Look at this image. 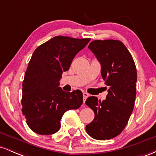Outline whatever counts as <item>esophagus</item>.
Listing matches in <instances>:
<instances>
[{"instance_id": "1", "label": "esophagus", "mask_w": 156, "mask_h": 156, "mask_svg": "<svg viewBox=\"0 0 156 156\" xmlns=\"http://www.w3.org/2000/svg\"><path fill=\"white\" fill-rule=\"evenodd\" d=\"M83 103H85L86 100L87 99V98H88V97L89 96V94H88V93H87V92H84L83 94Z\"/></svg>"}]
</instances>
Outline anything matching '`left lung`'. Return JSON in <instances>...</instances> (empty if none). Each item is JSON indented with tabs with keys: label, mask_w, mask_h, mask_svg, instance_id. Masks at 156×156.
Listing matches in <instances>:
<instances>
[{
	"label": "left lung",
	"mask_w": 156,
	"mask_h": 156,
	"mask_svg": "<svg viewBox=\"0 0 156 156\" xmlns=\"http://www.w3.org/2000/svg\"><path fill=\"white\" fill-rule=\"evenodd\" d=\"M88 48L101 63V76L109 89L104 101H98L94 96L86 101L94 113L86 130L93 139H111L122 131L133 110L136 68L131 54L120 41L94 40Z\"/></svg>",
	"instance_id": "8db88e82"
}]
</instances>
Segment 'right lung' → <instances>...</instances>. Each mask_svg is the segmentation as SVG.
Instances as JSON below:
<instances>
[{
    "instance_id": "add662e5",
    "label": "right lung",
    "mask_w": 156,
    "mask_h": 156,
    "mask_svg": "<svg viewBox=\"0 0 156 156\" xmlns=\"http://www.w3.org/2000/svg\"><path fill=\"white\" fill-rule=\"evenodd\" d=\"M89 41L57 36L34 52L25 73L21 101L23 114L34 132L56 133L64 113L82 105L81 91L66 92L58 85L62 73L69 69L74 57Z\"/></svg>"
}]
</instances>
